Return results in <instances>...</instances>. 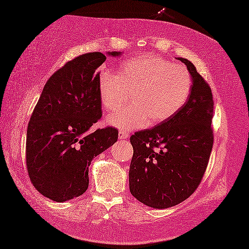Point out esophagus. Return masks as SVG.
<instances>
[{
  "label": "esophagus",
  "instance_id": "obj_1",
  "mask_svg": "<svg viewBox=\"0 0 249 249\" xmlns=\"http://www.w3.org/2000/svg\"><path fill=\"white\" fill-rule=\"evenodd\" d=\"M118 137H119L120 140H122V139H127V138H129V133L124 131V130H120L119 133H118Z\"/></svg>",
  "mask_w": 249,
  "mask_h": 249
}]
</instances>
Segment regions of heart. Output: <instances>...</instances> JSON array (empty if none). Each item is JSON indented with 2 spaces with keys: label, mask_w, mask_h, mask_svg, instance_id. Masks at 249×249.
<instances>
[{
  "label": "heart",
  "mask_w": 249,
  "mask_h": 249,
  "mask_svg": "<svg viewBox=\"0 0 249 249\" xmlns=\"http://www.w3.org/2000/svg\"><path fill=\"white\" fill-rule=\"evenodd\" d=\"M193 78L185 67L154 54L125 60L117 74L102 70L98 75L99 97L103 108L116 112L129 101L132 105L107 118L113 127L131 130L170 119L188 100Z\"/></svg>",
  "instance_id": "b5f03b06"
}]
</instances>
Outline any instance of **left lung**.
I'll use <instances>...</instances> for the list:
<instances>
[{"mask_svg":"<svg viewBox=\"0 0 249 249\" xmlns=\"http://www.w3.org/2000/svg\"><path fill=\"white\" fill-rule=\"evenodd\" d=\"M178 60L193 78L188 100L170 119L130 138V193L156 209L180 204L197 189L213 142L212 90L189 60Z\"/></svg>","mask_w":249,"mask_h":249,"instance_id":"obj_1","label":"left lung"}]
</instances>
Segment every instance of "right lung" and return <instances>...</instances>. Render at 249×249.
Here are the masks:
<instances>
[{"label": "right lung", "instance_id": "1", "mask_svg": "<svg viewBox=\"0 0 249 249\" xmlns=\"http://www.w3.org/2000/svg\"><path fill=\"white\" fill-rule=\"evenodd\" d=\"M113 51L86 53L51 75L42 90L26 131V167L33 186L63 202L86 193L94 157L116 142L112 127L90 131L102 116L99 67Z\"/></svg>", "mask_w": 249, "mask_h": 249}]
</instances>
